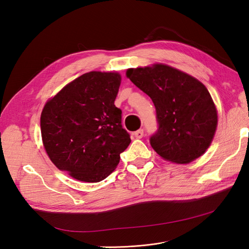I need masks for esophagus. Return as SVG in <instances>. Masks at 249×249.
Instances as JSON below:
<instances>
[{
  "label": "esophagus",
  "mask_w": 249,
  "mask_h": 249,
  "mask_svg": "<svg viewBox=\"0 0 249 249\" xmlns=\"http://www.w3.org/2000/svg\"><path fill=\"white\" fill-rule=\"evenodd\" d=\"M143 135H144V132H143V130H138L134 133V136L138 138V139H141L143 137Z\"/></svg>",
  "instance_id": "esophagus-1"
}]
</instances>
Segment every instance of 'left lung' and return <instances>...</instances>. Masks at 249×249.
<instances>
[{
	"mask_svg": "<svg viewBox=\"0 0 249 249\" xmlns=\"http://www.w3.org/2000/svg\"><path fill=\"white\" fill-rule=\"evenodd\" d=\"M126 77L155 105L159 127L149 142L158 155L186 164L205 154L214 138L218 116L201 82L165 64L130 69Z\"/></svg>",
	"mask_w": 249,
	"mask_h": 249,
	"instance_id": "8db88e82",
	"label": "left lung"
}]
</instances>
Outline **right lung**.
Listing matches in <instances>:
<instances>
[{"mask_svg":"<svg viewBox=\"0 0 249 249\" xmlns=\"http://www.w3.org/2000/svg\"><path fill=\"white\" fill-rule=\"evenodd\" d=\"M120 81L118 72H86L44 105L43 146L55 166L73 178L101 182L131 143L122 125V110L114 105Z\"/></svg>","mask_w":249,"mask_h":249,"instance_id":"right-lung-1","label":"right lung"}]
</instances>
